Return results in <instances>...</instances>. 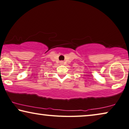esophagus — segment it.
<instances>
[{"label": "esophagus", "instance_id": "esophagus-1", "mask_svg": "<svg viewBox=\"0 0 129 129\" xmlns=\"http://www.w3.org/2000/svg\"><path fill=\"white\" fill-rule=\"evenodd\" d=\"M63 64H64V62H63L62 61H60V64H61V65H62Z\"/></svg>", "mask_w": 129, "mask_h": 129}]
</instances>
